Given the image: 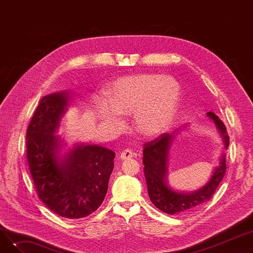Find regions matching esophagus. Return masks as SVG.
<instances>
[{"mask_svg":"<svg viewBox=\"0 0 253 253\" xmlns=\"http://www.w3.org/2000/svg\"><path fill=\"white\" fill-rule=\"evenodd\" d=\"M132 157H133V152L131 151V149H126V150H124V151L121 153V155H120V158L123 159V160H125V159H130V158H132Z\"/></svg>","mask_w":253,"mask_h":253,"instance_id":"1","label":"esophagus"}]
</instances>
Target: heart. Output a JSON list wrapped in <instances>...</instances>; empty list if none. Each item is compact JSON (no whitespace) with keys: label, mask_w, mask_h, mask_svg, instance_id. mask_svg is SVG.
Instances as JSON below:
<instances>
[{"label":"heart","mask_w":253,"mask_h":253,"mask_svg":"<svg viewBox=\"0 0 253 253\" xmlns=\"http://www.w3.org/2000/svg\"><path fill=\"white\" fill-rule=\"evenodd\" d=\"M179 98L180 86L175 79L139 74L118 80L109 91L112 106L100 100L97 111L104 124L116 127L121 123L117 111L126 115L134 112L136 130L142 135L154 136L168 127Z\"/></svg>","instance_id":"obj_1"}]
</instances>
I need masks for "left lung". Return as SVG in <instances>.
Instances as JSON below:
<instances>
[{
  "mask_svg": "<svg viewBox=\"0 0 253 253\" xmlns=\"http://www.w3.org/2000/svg\"><path fill=\"white\" fill-rule=\"evenodd\" d=\"M207 116L213 120L217 129L223 135L225 148H228L230 138L223 122L220 121V119L214 113L209 112ZM172 139H173L172 134L165 132L157 138L144 142L142 162L144 165L143 172L147 180L148 193L152 203L165 213L173 215L187 213L209 201L222 180L227 166L223 155L219 166L214 170L209 182L203 189L192 194H180L172 191L167 188L165 182L167 157Z\"/></svg>",
  "mask_w": 253,
  "mask_h": 253,
  "instance_id": "1",
  "label": "left lung"
}]
</instances>
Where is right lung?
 <instances>
[{"mask_svg":"<svg viewBox=\"0 0 253 253\" xmlns=\"http://www.w3.org/2000/svg\"><path fill=\"white\" fill-rule=\"evenodd\" d=\"M68 99L61 92L39 101L26 130V158L41 201L59 216L78 219L102 204L116 154L97 145H79L58 161V137L53 133Z\"/></svg>","mask_w":253,"mask_h":253,"instance_id":"add662e5","label":"right lung"}]
</instances>
